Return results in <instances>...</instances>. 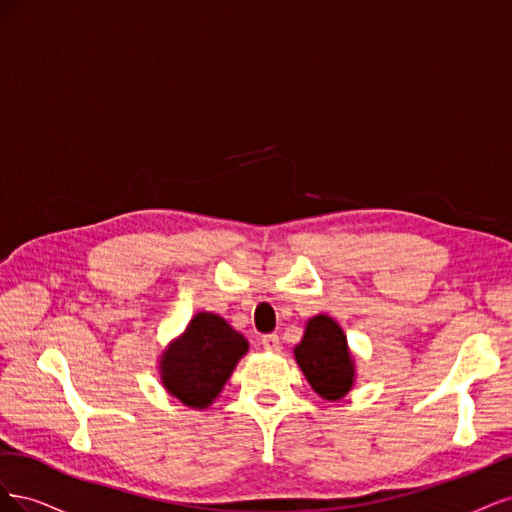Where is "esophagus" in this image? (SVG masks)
Returning a JSON list of instances; mask_svg holds the SVG:
<instances>
[{"label": "esophagus", "mask_w": 512, "mask_h": 512, "mask_svg": "<svg viewBox=\"0 0 512 512\" xmlns=\"http://www.w3.org/2000/svg\"><path fill=\"white\" fill-rule=\"evenodd\" d=\"M262 348H265L267 352H277V350H280V337H277V335H262Z\"/></svg>", "instance_id": "esophagus-1"}]
</instances>
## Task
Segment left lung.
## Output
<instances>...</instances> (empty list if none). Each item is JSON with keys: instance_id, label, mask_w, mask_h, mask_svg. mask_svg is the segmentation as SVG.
I'll return each instance as SVG.
<instances>
[{"instance_id": "left-lung-1", "label": "left lung", "mask_w": 512, "mask_h": 512, "mask_svg": "<svg viewBox=\"0 0 512 512\" xmlns=\"http://www.w3.org/2000/svg\"><path fill=\"white\" fill-rule=\"evenodd\" d=\"M301 371L312 389L329 401L348 395L354 384V361L342 327L331 316L307 320L301 344L294 348Z\"/></svg>"}]
</instances>
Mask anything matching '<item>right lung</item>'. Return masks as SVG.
<instances>
[{
    "label": "right lung",
    "instance_id": "add662e5",
    "mask_svg": "<svg viewBox=\"0 0 512 512\" xmlns=\"http://www.w3.org/2000/svg\"><path fill=\"white\" fill-rule=\"evenodd\" d=\"M250 344L230 324L211 312H198L188 329L160 359L164 389L181 404L203 410L213 404Z\"/></svg>",
    "mask_w": 512,
    "mask_h": 512
}]
</instances>
